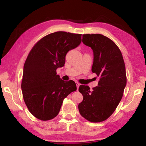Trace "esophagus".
Wrapping results in <instances>:
<instances>
[{"label": "esophagus", "mask_w": 146, "mask_h": 146, "mask_svg": "<svg viewBox=\"0 0 146 146\" xmlns=\"http://www.w3.org/2000/svg\"><path fill=\"white\" fill-rule=\"evenodd\" d=\"M76 87H77V90H78V88H79V86H80V83H78V82H76Z\"/></svg>", "instance_id": "esophagus-1"}]
</instances>
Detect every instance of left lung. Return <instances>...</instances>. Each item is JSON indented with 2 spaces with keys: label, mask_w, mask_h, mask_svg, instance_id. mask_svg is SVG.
<instances>
[{
  "label": "left lung",
  "mask_w": 146,
  "mask_h": 146,
  "mask_svg": "<svg viewBox=\"0 0 146 146\" xmlns=\"http://www.w3.org/2000/svg\"><path fill=\"white\" fill-rule=\"evenodd\" d=\"M82 42L94 51L92 71L100 80L92 91L88 86H80L83 100L78 105L79 111L90 122H103L113 113L122 98L127 83L124 61L115 43L106 36L86 34Z\"/></svg>",
  "instance_id": "8db88e82"
}]
</instances>
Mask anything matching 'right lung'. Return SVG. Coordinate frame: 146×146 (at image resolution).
Here are the masks:
<instances>
[{"label":"right lung","mask_w":146,"mask_h":146,"mask_svg":"<svg viewBox=\"0 0 146 146\" xmlns=\"http://www.w3.org/2000/svg\"><path fill=\"white\" fill-rule=\"evenodd\" d=\"M81 42V34L58 31L43 37L29 52L24 65L21 88L27 108L37 119H54L64 98L76 90L75 82L62 80L56 70L64 65L67 52Z\"/></svg>","instance_id":"right-lung-1"}]
</instances>
